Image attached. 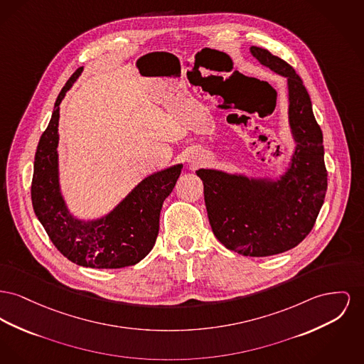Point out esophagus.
<instances>
[{"label":"esophagus","instance_id":"esophagus-1","mask_svg":"<svg viewBox=\"0 0 364 364\" xmlns=\"http://www.w3.org/2000/svg\"><path fill=\"white\" fill-rule=\"evenodd\" d=\"M187 161H188V164H191L193 166V165H199V164H202V162L205 161V155L200 154V152H198V151H193V152L188 155Z\"/></svg>","mask_w":364,"mask_h":364}]
</instances>
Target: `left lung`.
Segmentation results:
<instances>
[{
	"mask_svg": "<svg viewBox=\"0 0 364 364\" xmlns=\"http://www.w3.org/2000/svg\"><path fill=\"white\" fill-rule=\"evenodd\" d=\"M257 60L287 78L289 122L297 143L279 180L199 169L215 237L242 256L267 257L296 247L315 225L327 191L321 129L294 68L269 50L252 46Z\"/></svg>",
	"mask_w": 364,
	"mask_h": 364,
	"instance_id": "8db88e82",
	"label": "left lung"
}]
</instances>
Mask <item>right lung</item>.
Instances as JSON below:
<instances>
[{
    "mask_svg": "<svg viewBox=\"0 0 364 364\" xmlns=\"http://www.w3.org/2000/svg\"><path fill=\"white\" fill-rule=\"evenodd\" d=\"M81 73L82 67L65 82L40 139L34 158L31 200L49 239L65 258L81 267L117 269L134 265L150 253L159 231L164 200L173 191L183 165L146 177L112 212L99 220L82 221L73 217L59 186L58 127L59 105Z\"/></svg>",
    "mask_w": 364,
    "mask_h": 364,
    "instance_id": "add662e5",
    "label": "right lung"
}]
</instances>
